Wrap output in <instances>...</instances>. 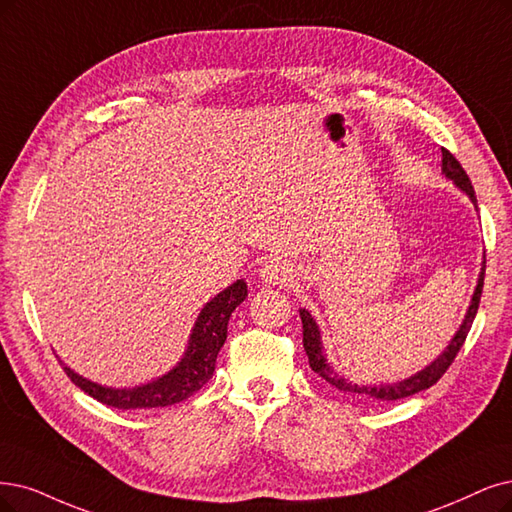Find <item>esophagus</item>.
I'll return each instance as SVG.
<instances>
[{"label":"esophagus","instance_id":"esophagus-1","mask_svg":"<svg viewBox=\"0 0 512 512\" xmlns=\"http://www.w3.org/2000/svg\"><path fill=\"white\" fill-rule=\"evenodd\" d=\"M261 280L266 282V285H280V287H287L289 282H293V266L285 259H270L261 266L259 270Z\"/></svg>","mask_w":512,"mask_h":512}]
</instances>
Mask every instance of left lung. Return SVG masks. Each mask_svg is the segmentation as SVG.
Listing matches in <instances>:
<instances>
[{
	"mask_svg": "<svg viewBox=\"0 0 512 512\" xmlns=\"http://www.w3.org/2000/svg\"><path fill=\"white\" fill-rule=\"evenodd\" d=\"M443 173L445 177L453 179V183H456L462 192H466L470 196V200L477 204V196H475V187H472L466 170L462 168V164L453 158V154L449 149L443 147ZM483 280H485V261H483V268H481V276H479V285L475 289V295H472V301H470V308L466 312V318L464 323L460 327V331L456 333V337L451 339V344L447 346V350L434 361L432 365H428L424 371L415 373L413 377H409V380H403V382H396V384H382V386H358V384H352L348 380H344V377H339L331 365L327 363V358L323 354V348H320V333H318V327L312 320L310 312L306 310H299V316H301V325H304V350L308 354V361H310V367L314 373H318L320 377H325V380L335 386L337 390H342L346 394H352L356 396V399L361 401H369V403H386V401H399V399H405V396H411V394H418L430 386L437 384L443 373L449 369V365L456 361V356L460 352V348L464 346L466 342V335L472 327V320H475L477 316V310H479V301H481V293H483Z\"/></svg>",
	"mask_w": 512,
	"mask_h": 512,
	"instance_id": "left-lung-1",
	"label": "left lung"
}]
</instances>
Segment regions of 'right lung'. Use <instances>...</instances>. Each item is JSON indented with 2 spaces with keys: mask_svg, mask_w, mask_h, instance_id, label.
<instances>
[{
  "mask_svg": "<svg viewBox=\"0 0 512 512\" xmlns=\"http://www.w3.org/2000/svg\"><path fill=\"white\" fill-rule=\"evenodd\" d=\"M244 297L246 282L236 280L232 287H227L213 301H208L196 320L183 361L173 371H168L147 386L113 390L84 380L82 375L73 373L69 367H65V373L75 386L90 394L92 399L116 409H151L185 401L213 377L217 354L227 337V323H230L232 312L242 304Z\"/></svg>",
  "mask_w": 512,
  "mask_h": 512,
  "instance_id": "right-lung-1",
  "label": "right lung"
}]
</instances>
